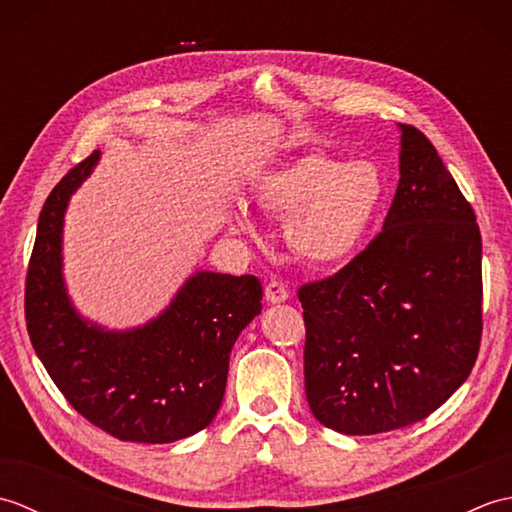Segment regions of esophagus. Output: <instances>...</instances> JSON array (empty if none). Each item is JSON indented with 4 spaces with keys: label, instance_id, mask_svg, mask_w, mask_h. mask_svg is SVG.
Listing matches in <instances>:
<instances>
[{
    "label": "esophagus",
    "instance_id": "34e87169",
    "mask_svg": "<svg viewBox=\"0 0 512 512\" xmlns=\"http://www.w3.org/2000/svg\"><path fill=\"white\" fill-rule=\"evenodd\" d=\"M266 301L268 303H284L288 299V288L281 284V281H270V284H266Z\"/></svg>",
    "mask_w": 512,
    "mask_h": 512
}]
</instances>
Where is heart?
Instances as JSON below:
<instances>
[{"label":"heart","mask_w":512,"mask_h":512,"mask_svg":"<svg viewBox=\"0 0 512 512\" xmlns=\"http://www.w3.org/2000/svg\"><path fill=\"white\" fill-rule=\"evenodd\" d=\"M255 198L266 211L288 215L286 242L303 262L339 266L374 233L389 180L372 160L345 162L317 151L266 173Z\"/></svg>","instance_id":"b5f03b06"}]
</instances>
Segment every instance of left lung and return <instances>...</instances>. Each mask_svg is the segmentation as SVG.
Listing matches in <instances>:
<instances>
[{"label":"left lung","instance_id":"left-lung-1","mask_svg":"<svg viewBox=\"0 0 512 512\" xmlns=\"http://www.w3.org/2000/svg\"><path fill=\"white\" fill-rule=\"evenodd\" d=\"M400 180L383 231L299 288L306 398L321 424L372 436L427 418L482 341V235L420 129L400 125Z\"/></svg>","mask_w":512,"mask_h":512}]
</instances>
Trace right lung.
Instances as JSON below:
<instances>
[{
  "instance_id": "1",
  "label": "right lung",
  "mask_w": 512,
  "mask_h": 512,
  "mask_svg": "<svg viewBox=\"0 0 512 512\" xmlns=\"http://www.w3.org/2000/svg\"><path fill=\"white\" fill-rule=\"evenodd\" d=\"M101 151L74 165L39 213L26 275L30 343L65 400L110 436L165 444L209 427L222 405L228 356L262 312L253 275L195 273L158 319L105 332L70 306L61 277L63 213Z\"/></svg>"
}]
</instances>
